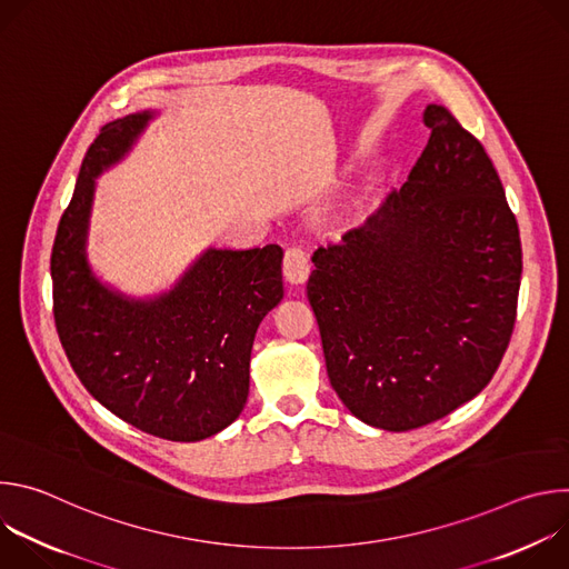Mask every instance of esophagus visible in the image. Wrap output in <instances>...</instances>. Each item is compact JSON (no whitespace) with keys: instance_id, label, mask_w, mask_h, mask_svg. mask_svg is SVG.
I'll return each instance as SVG.
<instances>
[{"instance_id":"34e87169","label":"esophagus","mask_w":569,"mask_h":569,"mask_svg":"<svg viewBox=\"0 0 569 569\" xmlns=\"http://www.w3.org/2000/svg\"><path fill=\"white\" fill-rule=\"evenodd\" d=\"M310 274L308 254L301 248H288L283 254V277L288 283H303Z\"/></svg>"}]
</instances>
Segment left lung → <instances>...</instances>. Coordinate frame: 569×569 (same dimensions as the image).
Returning a JSON list of instances; mask_svg holds the SVG:
<instances>
[{"instance_id":"left-lung-1","label":"left lung","mask_w":569,"mask_h":569,"mask_svg":"<svg viewBox=\"0 0 569 569\" xmlns=\"http://www.w3.org/2000/svg\"><path fill=\"white\" fill-rule=\"evenodd\" d=\"M428 146L400 189L308 279L331 387L360 421L405 432L475 398L509 347L520 231L483 146L428 106Z\"/></svg>"}]
</instances>
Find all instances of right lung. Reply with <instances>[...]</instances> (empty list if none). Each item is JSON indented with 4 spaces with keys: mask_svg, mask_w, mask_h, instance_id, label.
I'll return each mask as SVG.
<instances>
[{
    "mask_svg": "<svg viewBox=\"0 0 569 569\" xmlns=\"http://www.w3.org/2000/svg\"><path fill=\"white\" fill-rule=\"evenodd\" d=\"M150 119L108 123L83 159L53 240V319L76 376L103 408L152 437L200 441L246 408L257 329L283 297V250L209 248L154 299L103 286L86 254L97 178Z\"/></svg>",
    "mask_w": 569,
    "mask_h": 569,
    "instance_id": "1",
    "label": "right lung"
}]
</instances>
